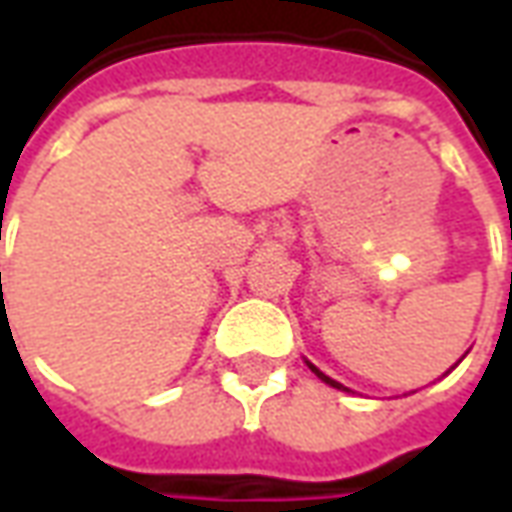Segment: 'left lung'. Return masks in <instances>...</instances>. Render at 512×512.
Wrapping results in <instances>:
<instances>
[{
  "mask_svg": "<svg viewBox=\"0 0 512 512\" xmlns=\"http://www.w3.org/2000/svg\"><path fill=\"white\" fill-rule=\"evenodd\" d=\"M466 354H469V351H466ZM466 354H463V356H466ZM463 356H461V359H463ZM461 359H458V362H455V365H452L450 370H455V367L461 365ZM304 362H307V359H304ZM307 367H310V370H312V373H315V376L321 378L323 384L334 386V389H340V392H351V389H348V386H343V384H340V381H334V378H329V376H326V373H323V370H318V367L312 365V362H307ZM450 370H447V373H450ZM447 373H444V376H447Z\"/></svg>",
  "mask_w": 512,
  "mask_h": 512,
  "instance_id": "obj_1",
  "label": "left lung"
}]
</instances>
